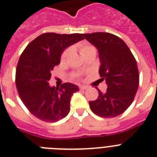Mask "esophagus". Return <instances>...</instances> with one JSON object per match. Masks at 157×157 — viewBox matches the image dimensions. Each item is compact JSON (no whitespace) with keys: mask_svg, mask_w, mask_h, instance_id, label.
<instances>
[{"mask_svg":"<svg viewBox=\"0 0 157 157\" xmlns=\"http://www.w3.org/2000/svg\"><path fill=\"white\" fill-rule=\"evenodd\" d=\"M79 89H80V90H85L86 89H88V86H85V85H81V86H80V87H79Z\"/></svg>","mask_w":157,"mask_h":157,"instance_id":"obj_1","label":"esophagus"}]
</instances>
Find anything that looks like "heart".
I'll list each match as a JSON object with an SVG mask.
<instances>
[{"mask_svg":"<svg viewBox=\"0 0 157 157\" xmlns=\"http://www.w3.org/2000/svg\"><path fill=\"white\" fill-rule=\"evenodd\" d=\"M79 51L81 52V54L82 56L85 55L88 52H91V51H95V48H94V46L90 45L89 43H81V44H79ZM70 52H71V50L70 48H66L63 51V52L61 53L60 55V61L61 62H64L66 60V59L67 58L68 56V55L70 54ZM72 77H78L79 74L77 73H73L72 75Z\"/></svg>","mask_w":157,"mask_h":157,"instance_id":"heart-1","label":"heart"}]
</instances>
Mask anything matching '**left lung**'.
I'll return each instance as SVG.
<instances>
[{
	"label": "left lung",
	"instance_id": "8db88e82",
	"mask_svg": "<svg viewBox=\"0 0 157 157\" xmlns=\"http://www.w3.org/2000/svg\"><path fill=\"white\" fill-rule=\"evenodd\" d=\"M83 36L98 50L99 74L107 85L105 93L98 90L97 100L89 102L90 109L101 118L117 117L131 105L138 90L140 75L136 59L125 42L114 34L96 32Z\"/></svg>",
	"mask_w": 157,
	"mask_h": 157
}]
</instances>
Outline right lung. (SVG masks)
<instances>
[{
    "label": "right lung",
    "mask_w": 157,
    "mask_h": 157,
    "mask_svg": "<svg viewBox=\"0 0 157 157\" xmlns=\"http://www.w3.org/2000/svg\"><path fill=\"white\" fill-rule=\"evenodd\" d=\"M84 39L83 34L44 33L30 42L17 65V90L25 107L37 118L55 123L70 111V101L79 88L71 83L51 87V72L59 64L60 55L68 46Z\"/></svg>",
    "instance_id": "right-lung-1"
}]
</instances>
